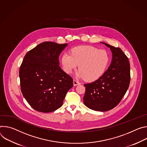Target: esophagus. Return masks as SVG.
<instances>
[{"label": "esophagus", "instance_id": "esophagus-1", "mask_svg": "<svg viewBox=\"0 0 147 147\" xmlns=\"http://www.w3.org/2000/svg\"><path fill=\"white\" fill-rule=\"evenodd\" d=\"M80 83L79 82V81L75 80V79H74V86H77L78 85H80Z\"/></svg>", "mask_w": 147, "mask_h": 147}]
</instances>
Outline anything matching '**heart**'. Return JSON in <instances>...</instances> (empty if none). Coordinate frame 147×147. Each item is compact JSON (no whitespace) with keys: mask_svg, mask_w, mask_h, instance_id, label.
<instances>
[{"mask_svg":"<svg viewBox=\"0 0 147 147\" xmlns=\"http://www.w3.org/2000/svg\"><path fill=\"white\" fill-rule=\"evenodd\" d=\"M110 61L108 53L92 46H77L73 48L71 54L64 53L61 62L64 71L70 74L79 65L78 76L87 81L99 79L106 71Z\"/></svg>","mask_w":147,"mask_h":147,"instance_id":"b5f03b06","label":"heart"}]
</instances>
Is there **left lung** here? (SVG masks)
Listing matches in <instances>:
<instances>
[{
    "mask_svg": "<svg viewBox=\"0 0 147 147\" xmlns=\"http://www.w3.org/2000/svg\"><path fill=\"white\" fill-rule=\"evenodd\" d=\"M101 42L110 48L112 61L101 77L84 85V102L92 110L106 111L115 107L125 94L130 82V66L127 57L120 48Z\"/></svg>",
    "mask_w": 147,
    "mask_h": 147,
    "instance_id": "8db88e82",
    "label": "left lung"
}]
</instances>
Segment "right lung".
Wrapping results in <instances>:
<instances>
[{
    "label": "right lung",
    "mask_w": 147,
    "mask_h": 147,
    "mask_svg": "<svg viewBox=\"0 0 147 147\" xmlns=\"http://www.w3.org/2000/svg\"><path fill=\"white\" fill-rule=\"evenodd\" d=\"M67 44L46 41L27 52L19 69L22 94L34 110L54 111L63 104L73 79L59 67V55Z\"/></svg>",
    "instance_id": "right-lung-1"
}]
</instances>
